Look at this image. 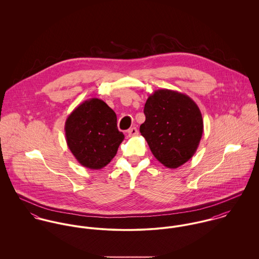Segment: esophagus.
I'll return each instance as SVG.
<instances>
[{
	"mask_svg": "<svg viewBox=\"0 0 259 259\" xmlns=\"http://www.w3.org/2000/svg\"><path fill=\"white\" fill-rule=\"evenodd\" d=\"M138 135H139V132H138L137 127H132V128H130V130L127 131V136H128L130 138L136 137V136H138Z\"/></svg>",
	"mask_w": 259,
	"mask_h": 259,
	"instance_id": "1",
	"label": "esophagus"
}]
</instances>
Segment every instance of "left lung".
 Instances as JSON below:
<instances>
[{
  "label": "left lung",
  "instance_id": "1",
  "mask_svg": "<svg viewBox=\"0 0 259 259\" xmlns=\"http://www.w3.org/2000/svg\"><path fill=\"white\" fill-rule=\"evenodd\" d=\"M146 121L140 132L154 157L168 168H178L195 153L203 133L197 105L185 94L157 90L145 105Z\"/></svg>",
  "mask_w": 259,
  "mask_h": 259
}]
</instances>
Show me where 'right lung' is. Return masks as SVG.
Segmentation results:
<instances>
[{
    "instance_id": "obj_1",
    "label": "right lung",
    "mask_w": 259,
    "mask_h": 259,
    "mask_svg": "<svg viewBox=\"0 0 259 259\" xmlns=\"http://www.w3.org/2000/svg\"><path fill=\"white\" fill-rule=\"evenodd\" d=\"M68 147L84 167L101 169L111 162L124 139L117 130L116 114L100 99L78 105L65 124Z\"/></svg>"
}]
</instances>
